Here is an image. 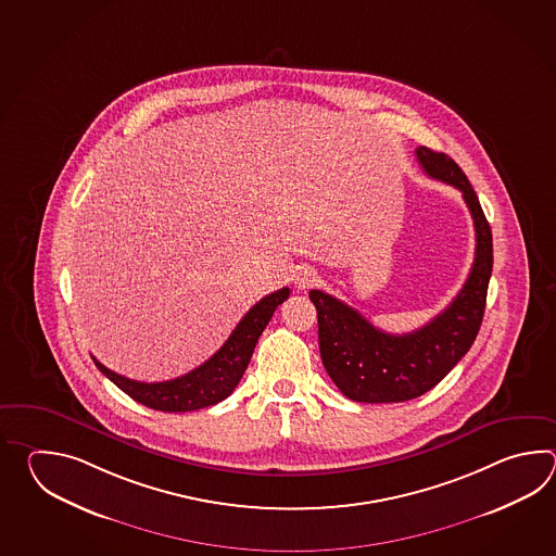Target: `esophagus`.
<instances>
[{
	"mask_svg": "<svg viewBox=\"0 0 556 556\" xmlns=\"http://www.w3.org/2000/svg\"><path fill=\"white\" fill-rule=\"evenodd\" d=\"M316 282H318V273L314 268H302L300 273L295 274L298 290H307Z\"/></svg>",
	"mask_w": 556,
	"mask_h": 556,
	"instance_id": "obj_1",
	"label": "esophagus"
}]
</instances>
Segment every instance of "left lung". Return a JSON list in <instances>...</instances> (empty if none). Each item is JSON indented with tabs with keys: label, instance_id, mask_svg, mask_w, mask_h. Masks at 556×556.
I'll return each mask as SVG.
<instances>
[{
	"label": "left lung",
	"instance_id": "8db88e82",
	"mask_svg": "<svg viewBox=\"0 0 556 556\" xmlns=\"http://www.w3.org/2000/svg\"><path fill=\"white\" fill-rule=\"evenodd\" d=\"M421 168L463 192L475 225V261L462 292L424 328L388 333L357 309L321 290L309 300L318 312L319 355L331 381L345 397L362 403H400L433 390L469 352L483 321L493 270V235L469 178L445 153L415 149Z\"/></svg>",
	"mask_w": 556,
	"mask_h": 556
}]
</instances>
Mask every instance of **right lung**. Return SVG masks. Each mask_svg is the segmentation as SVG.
<instances>
[{"label": "right lung", "instance_id": "1", "mask_svg": "<svg viewBox=\"0 0 556 556\" xmlns=\"http://www.w3.org/2000/svg\"><path fill=\"white\" fill-rule=\"evenodd\" d=\"M288 295H290V288H282L278 292L264 295L261 302L250 307L244 318L238 321L230 338L213 357H208L202 366L180 378L159 381V383H144V381L118 376L93 357L94 366L99 367V371L105 374L118 390L125 391L135 402L142 403L156 412L185 414V412L211 407L214 403L226 400L235 391L238 381L242 379L249 367L250 357L262 331L268 326L276 307L280 306L283 300H288Z\"/></svg>", "mask_w": 556, "mask_h": 556}]
</instances>
